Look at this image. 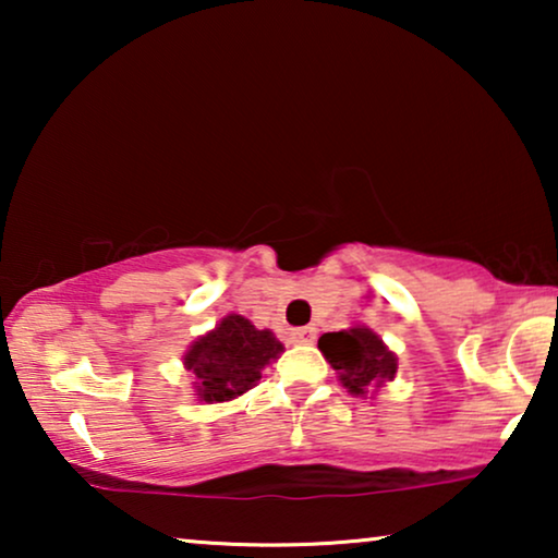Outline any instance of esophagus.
<instances>
[{"instance_id": "esophagus-1", "label": "esophagus", "mask_w": 558, "mask_h": 558, "mask_svg": "<svg viewBox=\"0 0 558 558\" xmlns=\"http://www.w3.org/2000/svg\"><path fill=\"white\" fill-rule=\"evenodd\" d=\"M317 340L315 327H296V330H289V342L294 345H312Z\"/></svg>"}]
</instances>
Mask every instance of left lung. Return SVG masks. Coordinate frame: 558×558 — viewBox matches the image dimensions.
<instances>
[{"instance_id":"obj_1","label":"left lung","mask_w":558,"mask_h":558,"mask_svg":"<svg viewBox=\"0 0 558 558\" xmlns=\"http://www.w3.org/2000/svg\"><path fill=\"white\" fill-rule=\"evenodd\" d=\"M319 353L338 373V380L348 393L368 396L393 380L399 357L373 332L368 325H353L340 332H325L317 342Z\"/></svg>"}]
</instances>
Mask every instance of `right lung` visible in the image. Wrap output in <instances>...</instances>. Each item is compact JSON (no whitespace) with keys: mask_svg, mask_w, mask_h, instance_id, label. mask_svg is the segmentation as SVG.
Returning <instances> with one entry per match:
<instances>
[{"mask_svg":"<svg viewBox=\"0 0 558 558\" xmlns=\"http://www.w3.org/2000/svg\"><path fill=\"white\" fill-rule=\"evenodd\" d=\"M284 353L271 330L258 327L243 315H226L220 323L182 355V365L193 376L197 401L223 403L251 391L262 371Z\"/></svg>","mask_w":558,"mask_h":558,"instance_id":"1","label":"right lung"}]
</instances>
